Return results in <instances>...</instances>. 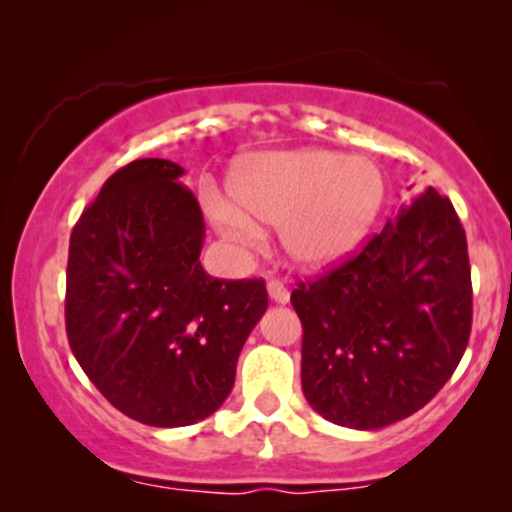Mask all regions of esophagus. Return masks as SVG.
I'll list each match as a JSON object with an SVG mask.
<instances>
[{"label": "esophagus", "mask_w": 512, "mask_h": 512, "mask_svg": "<svg viewBox=\"0 0 512 512\" xmlns=\"http://www.w3.org/2000/svg\"><path fill=\"white\" fill-rule=\"evenodd\" d=\"M267 291H269V298H272L274 303H289V298H291V293H289V289H286L284 284H281L279 279H272L267 284Z\"/></svg>", "instance_id": "1"}]
</instances>
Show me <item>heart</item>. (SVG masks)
Masks as SVG:
<instances>
[{
    "instance_id": "obj_1",
    "label": "heart",
    "mask_w": 512,
    "mask_h": 512,
    "mask_svg": "<svg viewBox=\"0 0 512 512\" xmlns=\"http://www.w3.org/2000/svg\"><path fill=\"white\" fill-rule=\"evenodd\" d=\"M233 207L214 204L223 238L252 248L260 223L281 228L289 260L322 269L344 260L366 238L385 202L383 170L370 158L325 149L274 151L250 158L231 180Z\"/></svg>"
}]
</instances>
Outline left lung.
<instances>
[{
    "label": "left lung",
    "mask_w": 512,
    "mask_h": 512,
    "mask_svg": "<svg viewBox=\"0 0 512 512\" xmlns=\"http://www.w3.org/2000/svg\"><path fill=\"white\" fill-rule=\"evenodd\" d=\"M301 383L317 414L373 431L426 407L472 332V269L455 207L433 187L358 255L291 293Z\"/></svg>",
    "instance_id": "1"
}]
</instances>
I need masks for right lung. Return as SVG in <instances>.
<instances>
[{
    "instance_id": "right-lung-1",
    "label": "right lung",
    "mask_w": 512,
    "mask_h": 512,
    "mask_svg": "<svg viewBox=\"0 0 512 512\" xmlns=\"http://www.w3.org/2000/svg\"><path fill=\"white\" fill-rule=\"evenodd\" d=\"M178 163L139 158L105 180L69 238L64 322L101 395L146 426L207 419L267 310L262 279H214L204 219Z\"/></svg>"
}]
</instances>
